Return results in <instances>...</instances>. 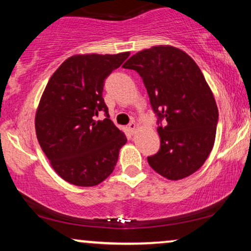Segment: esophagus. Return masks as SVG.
<instances>
[{
  "instance_id": "esophagus-1",
  "label": "esophagus",
  "mask_w": 251,
  "mask_h": 251,
  "mask_svg": "<svg viewBox=\"0 0 251 251\" xmlns=\"http://www.w3.org/2000/svg\"><path fill=\"white\" fill-rule=\"evenodd\" d=\"M128 129H129V132H131L132 134L134 133L135 132V129H137V124H135L134 122H131L128 124Z\"/></svg>"
}]
</instances>
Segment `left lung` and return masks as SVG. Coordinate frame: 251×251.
I'll list each match as a JSON object with an SVG mask.
<instances>
[{
	"instance_id": "obj_1",
	"label": "left lung",
	"mask_w": 251,
	"mask_h": 251,
	"mask_svg": "<svg viewBox=\"0 0 251 251\" xmlns=\"http://www.w3.org/2000/svg\"><path fill=\"white\" fill-rule=\"evenodd\" d=\"M123 67L142 77L157 116L160 149L148 157L150 166L171 180L192 175L211 152L218 123L215 98L197 63L178 48L158 46L134 54Z\"/></svg>"
}]
</instances>
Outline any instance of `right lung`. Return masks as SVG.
I'll return each mask as SVG.
<instances>
[{"label": "right lung", "mask_w": 251, "mask_h": 251, "mask_svg": "<svg viewBox=\"0 0 251 251\" xmlns=\"http://www.w3.org/2000/svg\"><path fill=\"white\" fill-rule=\"evenodd\" d=\"M129 53L74 55L46 86L35 117L36 137L55 172L77 186L105 180L126 137L109 119L102 98L107 76ZM104 113L105 118L96 117Z\"/></svg>", "instance_id": "right-lung-1"}]
</instances>
